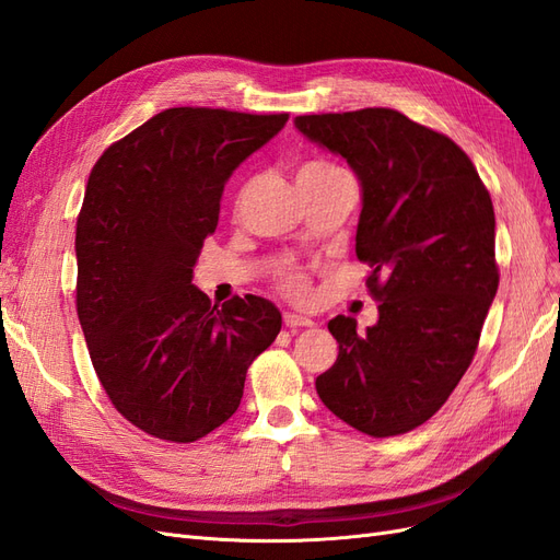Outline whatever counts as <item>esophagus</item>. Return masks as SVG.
I'll return each mask as SVG.
<instances>
[{
  "label": "esophagus",
  "mask_w": 560,
  "mask_h": 560,
  "mask_svg": "<svg viewBox=\"0 0 560 560\" xmlns=\"http://www.w3.org/2000/svg\"><path fill=\"white\" fill-rule=\"evenodd\" d=\"M282 319H284V327H290V329H296V327H313V325H315V322H313L311 317H303V315H296V313H284Z\"/></svg>",
  "instance_id": "esophagus-1"
}]
</instances>
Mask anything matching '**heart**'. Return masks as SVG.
I'll use <instances>...</instances> for the list:
<instances>
[{"label": "heart", "mask_w": 560, "mask_h": 560, "mask_svg": "<svg viewBox=\"0 0 560 560\" xmlns=\"http://www.w3.org/2000/svg\"><path fill=\"white\" fill-rule=\"evenodd\" d=\"M327 167H336L331 163H325V161H313V163H306L301 167V173H311V171H327ZM280 290L292 296L294 301H303L308 296V282L306 278H303L301 273H284L280 278Z\"/></svg>", "instance_id": "heart-1"}]
</instances>
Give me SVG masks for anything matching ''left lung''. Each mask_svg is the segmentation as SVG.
<instances>
[{
    "instance_id": "8db88e82",
    "label": "left lung",
    "mask_w": 560,
    "mask_h": 560,
    "mask_svg": "<svg viewBox=\"0 0 560 560\" xmlns=\"http://www.w3.org/2000/svg\"><path fill=\"white\" fill-rule=\"evenodd\" d=\"M294 126L360 179L354 252L381 303L366 334L354 317L329 319L338 358L317 395L354 430L404 434L442 409L477 352L500 282L493 202L460 147L395 109L308 114Z\"/></svg>"
}]
</instances>
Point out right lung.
<instances>
[{"label":"right lung","mask_w":560,"mask_h":560,"mask_svg":"<svg viewBox=\"0 0 560 560\" xmlns=\"http://www.w3.org/2000/svg\"><path fill=\"white\" fill-rule=\"evenodd\" d=\"M290 114L173 107L93 165L77 219V313L114 409L189 444L226 422L282 315L247 294L212 306L194 266L229 177Z\"/></svg>","instance_id":"obj_1"}]
</instances>
